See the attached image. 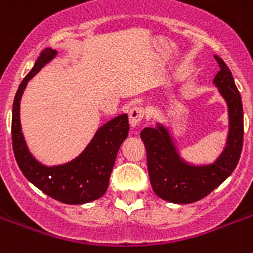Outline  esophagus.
Returning <instances> with one entry per match:
<instances>
[{
  "instance_id": "esophagus-1",
  "label": "esophagus",
  "mask_w": 253,
  "mask_h": 253,
  "mask_svg": "<svg viewBox=\"0 0 253 253\" xmlns=\"http://www.w3.org/2000/svg\"><path fill=\"white\" fill-rule=\"evenodd\" d=\"M146 114V110L144 107L142 106H134L131 107L130 111H128V118H130V125L132 127H136L140 123V121L143 119Z\"/></svg>"
}]
</instances>
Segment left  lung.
I'll list each match as a JSON object with an SVG mask.
<instances>
[{
    "instance_id": "1",
    "label": "left lung",
    "mask_w": 253,
    "mask_h": 253,
    "mask_svg": "<svg viewBox=\"0 0 253 253\" xmlns=\"http://www.w3.org/2000/svg\"><path fill=\"white\" fill-rule=\"evenodd\" d=\"M219 72L214 83L228 105L230 132L227 146L215 162L192 164L177 154L164 126L147 127L140 138L147 151V168L154 192L173 204H192L216 189L238 166L243 148V106L239 90L226 63L214 55Z\"/></svg>"
}]
</instances>
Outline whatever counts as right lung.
Segmentation results:
<instances>
[{"mask_svg":"<svg viewBox=\"0 0 253 253\" xmlns=\"http://www.w3.org/2000/svg\"><path fill=\"white\" fill-rule=\"evenodd\" d=\"M55 55L56 51L53 49H43L33 69L18 87L11 118L13 151L22 173L38 189L64 204L80 205L98 200L106 192L119 147L130 131L128 115L122 114L105 123L84 152L72 162L56 167H47L37 162L27 150L21 132L19 101L27 81L52 60Z\"/></svg>","mask_w":253,"mask_h":253,"instance_id":"add662e5","label":"right lung"}]
</instances>
